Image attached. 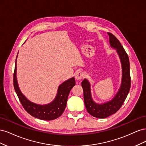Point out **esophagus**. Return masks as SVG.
I'll use <instances>...</instances> for the list:
<instances>
[{"instance_id":"1","label":"esophagus","mask_w":146,"mask_h":146,"mask_svg":"<svg viewBox=\"0 0 146 146\" xmlns=\"http://www.w3.org/2000/svg\"><path fill=\"white\" fill-rule=\"evenodd\" d=\"M83 76L84 74L81 70H78V71H77L76 73L75 74V77H76V78L78 80H80L81 79H82V78L83 77Z\"/></svg>"}]
</instances>
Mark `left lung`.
<instances>
[{"mask_svg":"<svg viewBox=\"0 0 146 146\" xmlns=\"http://www.w3.org/2000/svg\"><path fill=\"white\" fill-rule=\"evenodd\" d=\"M111 46L116 48L122 65V80L120 90L114 99L102 105H98L92 101L90 92V85L86 79L82 82L83 90L84 102L88 113L98 118H105L116 113L122 107L129 94L131 86L130 61L127 52L117 38L108 32Z\"/></svg>","mask_w":146,"mask_h":146,"instance_id":"left-lung-1","label":"left lung"}]
</instances>
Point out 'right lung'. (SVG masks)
Segmentation results:
<instances>
[{
	"label": "right lung",
	"instance_id": "1",
	"mask_svg": "<svg viewBox=\"0 0 146 146\" xmlns=\"http://www.w3.org/2000/svg\"><path fill=\"white\" fill-rule=\"evenodd\" d=\"M13 74V85L19 101L25 110L30 115L41 120L50 121L60 117L64 112L70 91L76 84L74 77L69 79L60 85L58 94L52 103L46 105H39L32 103L21 93L16 80V59Z\"/></svg>",
	"mask_w": 146,
	"mask_h": 146
}]
</instances>
